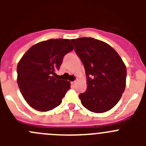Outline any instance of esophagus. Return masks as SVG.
<instances>
[{"instance_id":"esophagus-1","label":"esophagus","mask_w":146,"mask_h":146,"mask_svg":"<svg viewBox=\"0 0 146 146\" xmlns=\"http://www.w3.org/2000/svg\"><path fill=\"white\" fill-rule=\"evenodd\" d=\"M77 81L75 80V81H73V82H72V85H73V86H75L76 84H77Z\"/></svg>"}]
</instances>
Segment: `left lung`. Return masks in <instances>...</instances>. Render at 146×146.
<instances>
[{
  "instance_id": "1",
  "label": "left lung",
  "mask_w": 146,
  "mask_h": 146,
  "mask_svg": "<svg viewBox=\"0 0 146 146\" xmlns=\"http://www.w3.org/2000/svg\"><path fill=\"white\" fill-rule=\"evenodd\" d=\"M72 42L87 76V90L79 95L81 103L94 113L111 110L126 87L124 63L111 46L100 40L83 37Z\"/></svg>"
}]
</instances>
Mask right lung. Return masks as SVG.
Masks as SVG:
<instances>
[{
	"instance_id": "obj_1",
	"label": "right lung",
	"mask_w": 146,
	"mask_h": 146,
	"mask_svg": "<svg viewBox=\"0 0 146 146\" xmlns=\"http://www.w3.org/2000/svg\"><path fill=\"white\" fill-rule=\"evenodd\" d=\"M73 49L69 39L52 38L32 46L20 59L17 67V84L31 108L46 112L60 105L70 82L54 76L64 55Z\"/></svg>"
}]
</instances>
